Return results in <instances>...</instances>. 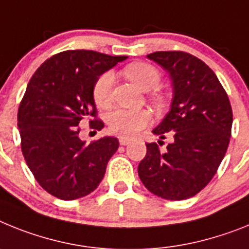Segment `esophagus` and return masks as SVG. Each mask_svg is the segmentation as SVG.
Returning a JSON list of instances; mask_svg holds the SVG:
<instances>
[{
	"label": "esophagus",
	"instance_id": "obj_1",
	"mask_svg": "<svg viewBox=\"0 0 249 249\" xmlns=\"http://www.w3.org/2000/svg\"><path fill=\"white\" fill-rule=\"evenodd\" d=\"M130 142H131V140L126 139V138H120V139H119L120 145H127V144H130Z\"/></svg>",
	"mask_w": 249,
	"mask_h": 249
}]
</instances>
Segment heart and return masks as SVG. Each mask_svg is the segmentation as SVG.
<instances>
[{
  "instance_id": "b5f03b06",
  "label": "heart",
  "mask_w": 249,
  "mask_h": 249,
  "mask_svg": "<svg viewBox=\"0 0 249 249\" xmlns=\"http://www.w3.org/2000/svg\"><path fill=\"white\" fill-rule=\"evenodd\" d=\"M123 73L144 91H151L160 84V73L153 65L146 62H134L124 68ZM114 73L107 71L98 77L92 88V98L99 107H107L111 103ZM154 103H159L160 98L157 94L150 96ZM109 130L122 138H131L139 133L149 123V114L144 110L116 109L107 116Z\"/></svg>"
}]
</instances>
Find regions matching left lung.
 <instances>
[{"label":"left lung","instance_id":"obj_1","mask_svg":"<svg viewBox=\"0 0 249 249\" xmlns=\"http://www.w3.org/2000/svg\"><path fill=\"white\" fill-rule=\"evenodd\" d=\"M146 57L172 79L170 111L153 134L165 139L169 133L173 142L165 151L157 142L146 144V155L138 166L139 178L160 198L187 199L208 184L223 160L232 131V107L215 73L196 56L157 51Z\"/></svg>","mask_w":249,"mask_h":249}]
</instances>
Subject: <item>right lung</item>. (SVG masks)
Here are the masks:
<instances>
[{
    "instance_id": "1",
    "label": "right lung",
    "mask_w": 249,
    "mask_h": 249,
    "mask_svg": "<svg viewBox=\"0 0 249 249\" xmlns=\"http://www.w3.org/2000/svg\"><path fill=\"white\" fill-rule=\"evenodd\" d=\"M124 60L126 56L68 50L46 60L29 81L17 114L21 149L35 179L51 196L77 199L103 180L119 140L105 137L85 144L79 125L89 119L91 129H103L92 88L100 75Z\"/></svg>"
}]
</instances>
